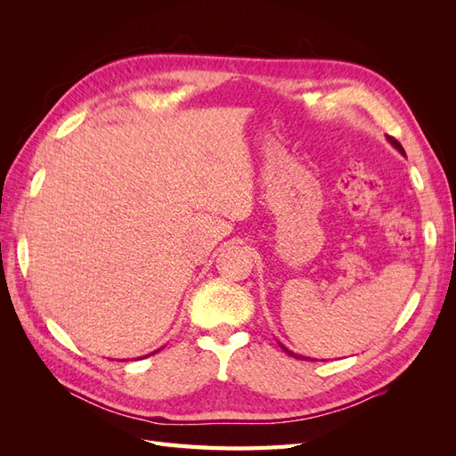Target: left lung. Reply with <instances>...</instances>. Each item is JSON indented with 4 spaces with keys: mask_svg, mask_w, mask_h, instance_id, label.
Returning a JSON list of instances; mask_svg holds the SVG:
<instances>
[{
    "mask_svg": "<svg viewBox=\"0 0 456 456\" xmlns=\"http://www.w3.org/2000/svg\"><path fill=\"white\" fill-rule=\"evenodd\" d=\"M388 141L392 142V146H395V148H397L399 151H402V154L405 156V150H403V146H402V144H399V142H397V141L394 139V136H388ZM280 346L283 348V352H285V354H289V355H291V357H295V360H310V357H305V355H297V354H293L291 350H287V348L283 346V344H280Z\"/></svg>",
    "mask_w": 456,
    "mask_h": 456,
    "instance_id": "obj_1",
    "label": "left lung"
}]
</instances>
